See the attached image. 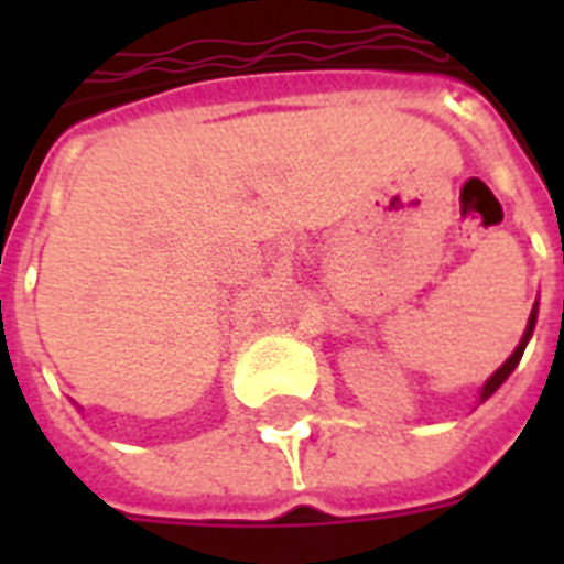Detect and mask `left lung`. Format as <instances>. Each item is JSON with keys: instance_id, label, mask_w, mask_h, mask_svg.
Here are the masks:
<instances>
[{"instance_id": "1", "label": "left lung", "mask_w": 564, "mask_h": 564, "mask_svg": "<svg viewBox=\"0 0 564 564\" xmlns=\"http://www.w3.org/2000/svg\"><path fill=\"white\" fill-rule=\"evenodd\" d=\"M535 318H539V304H535L533 313H530V322H527V330H524V336H521V343H518L516 351L509 354V360L503 362V366H500V369L495 371V375H491L489 380H486V383H482V389H480V403H482V401H489L491 394H495V392H498V389H500V383H503V380H507V377L512 375V371H516V366H518V362H521V357H524L527 343H530V336H533V330H535Z\"/></svg>"}]
</instances>
